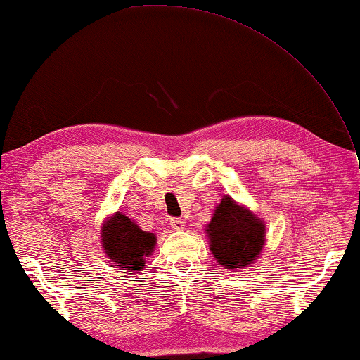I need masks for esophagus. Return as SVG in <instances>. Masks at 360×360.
<instances>
[{
    "instance_id": "obj_1",
    "label": "esophagus",
    "mask_w": 360,
    "mask_h": 360,
    "mask_svg": "<svg viewBox=\"0 0 360 360\" xmlns=\"http://www.w3.org/2000/svg\"><path fill=\"white\" fill-rule=\"evenodd\" d=\"M170 226H172L175 231H181L185 229V221L181 218H170Z\"/></svg>"
}]
</instances>
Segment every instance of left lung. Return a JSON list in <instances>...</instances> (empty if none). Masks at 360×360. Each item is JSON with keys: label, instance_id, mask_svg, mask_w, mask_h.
<instances>
[{"label": "left lung", "instance_id": "obj_1", "mask_svg": "<svg viewBox=\"0 0 360 360\" xmlns=\"http://www.w3.org/2000/svg\"><path fill=\"white\" fill-rule=\"evenodd\" d=\"M210 251L224 269H243L257 259L266 243V224L247 207L224 196L207 224Z\"/></svg>", "mask_w": 360, "mask_h": 360}]
</instances>
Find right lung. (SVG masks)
<instances>
[{"mask_svg":"<svg viewBox=\"0 0 360 360\" xmlns=\"http://www.w3.org/2000/svg\"><path fill=\"white\" fill-rule=\"evenodd\" d=\"M101 240L105 255L122 270L142 272L145 257L153 253L156 236L145 232L136 223L117 212L103 224Z\"/></svg>","mask_w":360,"mask_h":360,"instance_id":"obj_1","label":"right lung"}]
</instances>
